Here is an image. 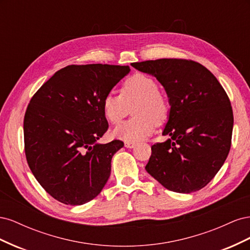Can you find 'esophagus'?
<instances>
[{
  "label": "esophagus",
  "instance_id": "obj_1",
  "mask_svg": "<svg viewBox=\"0 0 250 250\" xmlns=\"http://www.w3.org/2000/svg\"><path fill=\"white\" fill-rule=\"evenodd\" d=\"M135 146H137V144H135V143L125 142V147H126V148H129V149H131V148H134Z\"/></svg>",
  "mask_w": 250,
  "mask_h": 250
}]
</instances>
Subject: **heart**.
<instances>
[{"instance_id":"heart-1","label":"heart","mask_w":250,"mask_h":250,"mask_svg":"<svg viewBox=\"0 0 250 250\" xmlns=\"http://www.w3.org/2000/svg\"><path fill=\"white\" fill-rule=\"evenodd\" d=\"M157 81L148 75L137 73L127 78L122 86V94L110 92L104 97L102 109L111 124L120 123L130 106L134 118L117 126L113 137L125 142L137 143L153 132L156 123L168 118L170 104L160 90Z\"/></svg>"}]
</instances>
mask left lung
Here are the masks:
<instances>
[{
    "label": "left lung",
    "mask_w": 250,
    "mask_h": 250,
    "mask_svg": "<svg viewBox=\"0 0 250 250\" xmlns=\"http://www.w3.org/2000/svg\"><path fill=\"white\" fill-rule=\"evenodd\" d=\"M155 77L169 98L163 135L151 147L146 171L166 188L188 194L206 187L229 155L233 116L222 85L206 66L186 59L133 62Z\"/></svg>",
    "instance_id": "8db88e82"
}]
</instances>
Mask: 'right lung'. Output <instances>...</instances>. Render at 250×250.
I'll use <instances>...</instances> for the list:
<instances>
[{"instance_id":"1","label":"right lung","mask_w":250,"mask_h":250,"mask_svg":"<svg viewBox=\"0 0 250 250\" xmlns=\"http://www.w3.org/2000/svg\"><path fill=\"white\" fill-rule=\"evenodd\" d=\"M130 72L128 65H67L43 83L24 119L30 169L53 198L81 206L100 194L122 141H97L108 128L102 103Z\"/></svg>"}]
</instances>
